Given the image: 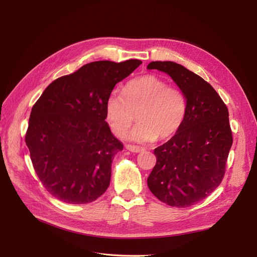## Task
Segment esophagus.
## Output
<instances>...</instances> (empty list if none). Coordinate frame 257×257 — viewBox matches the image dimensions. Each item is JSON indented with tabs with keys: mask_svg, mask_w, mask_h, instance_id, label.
<instances>
[{
	"mask_svg": "<svg viewBox=\"0 0 257 257\" xmlns=\"http://www.w3.org/2000/svg\"><path fill=\"white\" fill-rule=\"evenodd\" d=\"M126 149L133 152V153H140L142 151H144L145 149L143 147L140 146H134V145H126Z\"/></svg>",
	"mask_w": 257,
	"mask_h": 257,
	"instance_id": "1",
	"label": "esophagus"
}]
</instances>
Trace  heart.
<instances>
[{"label": "heart", "mask_w": 257, "mask_h": 257, "mask_svg": "<svg viewBox=\"0 0 257 257\" xmlns=\"http://www.w3.org/2000/svg\"><path fill=\"white\" fill-rule=\"evenodd\" d=\"M185 113L183 93L154 75L131 80L123 93L112 90L106 101L107 120L117 136L125 134L138 114L140 123L128 138L140 143L173 137L182 126Z\"/></svg>", "instance_id": "heart-1"}]
</instances>
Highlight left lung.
<instances>
[{
	"label": "left lung",
	"mask_w": 257,
	"mask_h": 257,
	"mask_svg": "<svg viewBox=\"0 0 257 257\" xmlns=\"http://www.w3.org/2000/svg\"><path fill=\"white\" fill-rule=\"evenodd\" d=\"M148 69L167 73L186 99L182 126L154 150L156 165L148 186L170 206H192L223 180L233 142L227 106L208 82L181 64L152 61Z\"/></svg>",
	"instance_id": "obj_1"
}]
</instances>
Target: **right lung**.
Masks as SVG:
<instances>
[{
	"mask_svg": "<svg viewBox=\"0 0 257 257\" xmlns=\"http://www.w3.org/2000/svg\"><path fill=\"white\" fill-rule=\"evenodd\" d=\"M140 64L87 63L54 80L33 105L25 141L37 177L53 197L86 204L106 192L113 157L124 148L105 120L106 101Z\"/></svg>",
	"mask_w": 257,
	"mask_h": 257,
	"instance_id": "right-lung-1",
	"label": "right lung"
}]
</instances>
